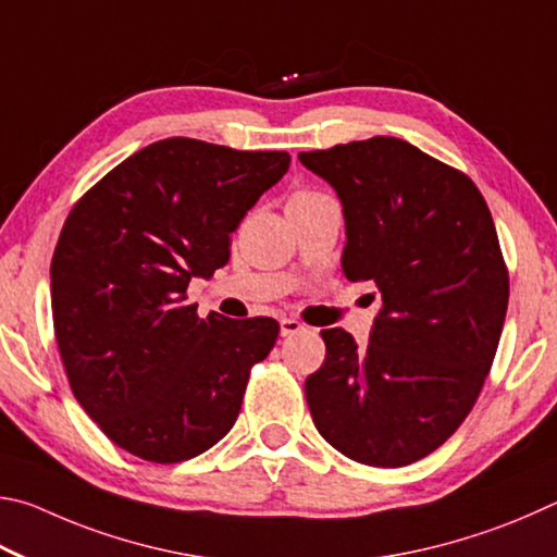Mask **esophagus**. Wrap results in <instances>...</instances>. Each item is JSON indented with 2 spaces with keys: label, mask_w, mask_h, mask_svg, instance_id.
I'll return each instance as SVG.
<instances>
[{
  "label": "esophagus",
  "mask_w": 557,
  "mask_h": 557,
  "mask_svg": "<svg viewBox=\"0 0 557 557\" xmlns=\"http://www.w3.org/2000/svg\"><path fill=\"white\" fill-rule=\"evenodd\" d=\"M300 330H304V323H298V320H294V318L281 320V335L284 337H294L300 333Z\"/></svg>",
  "instance_id": "esophagus-1"
}]
</instances>
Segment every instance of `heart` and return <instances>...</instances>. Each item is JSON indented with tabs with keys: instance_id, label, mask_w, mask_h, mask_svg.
<instances>
[{
	"instance_id": "1",
	"label": "heart",
	"mask_w": 557,
	"mask_h": 557,
	"mask_svg": "<svg viewBox=\"0 0 557 557\" xmlns=\"http://www.w3.org/2000/svg\"><path fill=\"white\" fill-rule=\"evenodd\" d=\"M296 195H298V198H304V195H315V190H298Z\"/></svg>"
}]
</instances>
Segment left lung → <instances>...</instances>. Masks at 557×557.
<instances>
[{"mask_svg": "<svg viewBox=\"0 0 557 557\" xmlns=\"http://www.w3.org/2000/svg\"><path fill=\"white\" fill-rule=\"evenodd\" d=\"M343 200V271L382 294L364 347L323 330L306 379L318 433L345 457L404 467L437 450L480 396L499 347L509 269L470 175L394 136L298 153Z\"/></svg>", "mask_w": 557, "mask_h": 557, "instance_id": "1", "label": "left lung"}]
</instances>
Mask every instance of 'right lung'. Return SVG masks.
<instances>
[{
    "mask_svg": "<svg viewBox=\"0 0 557 557\" xmlns=\"http://www.w3.org/2000/svg\"><path fill=\"white\" fill-rule=\"evenodd\" d=\"M288 163L173 136L114 165L65 218L51 261L58 352L77 404L122 450L175 465L237 421L281 327L200 318L188 284L230 261V234Z\"/></svg>",
    "mask_w": 557,
    "mask_h": 557,
    "instance_id": "obj_1",
    "label": "right lung"
}]
</instances>
